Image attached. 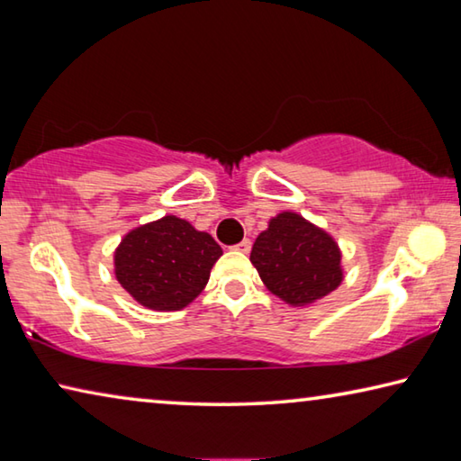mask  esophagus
Listing matches in <instances>:
<instances>
[{"label": "esophagus", "instance_id": "obj_1", "mask_svg": "<svg viewBox=\"0 0 461 461\" xmlns=\"http://www.w3.org/2000/svg\"><path fill=\"white\" fill-rule=\"evenodd\" d=\"M233 249H236V252H241V254H248L249 249H252V241H249V240H241L240 244L233 246Z\"/></svg>", "mask_w": 461, "mask_h": 461}]
</instances>
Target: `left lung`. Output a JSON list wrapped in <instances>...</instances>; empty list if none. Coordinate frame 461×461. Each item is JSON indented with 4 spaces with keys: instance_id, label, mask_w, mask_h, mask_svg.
Here are the masks:
<instances>
[{
    "instance_id": "1",
    "label": "left lung",
    "mask_w": 461,
    "mask_h": 461,
    "mask_svg": "<svg viewBox=\"0 0 461 461\" xmlns=\"http://www.w3.org/2000/svg\"><path fill=\"white\" fill-rule=\"evenodd\" d=\"M249 262L288 305H309L341 285V252L330 233L299 213L285 212L270 220L256 238Z\"/></svg>"
}]
</instances>
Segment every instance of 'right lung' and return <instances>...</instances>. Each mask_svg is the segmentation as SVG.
Here are the masks:
<instances>
[{"mask_svg": "<svg viewBox=\"0 0 461 461\" xmlns=\"http://www.w3.org/2000/svg\"><path fill=\"white\" fill-rule=\"evenodd\" d=\"M223 252L205 231L167 215L131 230L115 249V276L148 309L178 311L189 305L209 280Z\"/></svg>", "mask_w": 461, "mask_h": 461, "instance_id": "obj_1", "label": "right lung"}]
</instances>
